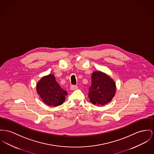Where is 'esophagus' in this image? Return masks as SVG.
Wrapping results in <instances>:
<instances>
[{
    "label": "esophagus",
    "mask_w": 154,
    "mask_h": 154,
    "mask_svg": "<svg viewBox=\"0 0 154 154\" xmlns=\"http://www.w3.org/2000/svg\"><path fill=\"white\" fill-rule=\"evenodd\" d=\"M70 88H71V89L72 91H74V90H76L78 89V86L76 85H71Z\"/></svg>",
    "instance_id": "obj_1"
}]
</instances>
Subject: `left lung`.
I'll use <instances>...</instances> for the list:
<instances>
[{
    "mask_svg": "<svg viewBox=\"0 0 154 154\" xmlns=\"http://www.w3.org/2000/svg\"><path fill=\"white\" fill-rule=\"evenodd\" d=\"M116 90L115 82L109 76L100 71L93 72L88 93L91 102L97 106L104 105L112 100Z\"/></svg>",
    "mask_w": 154,
    "mask_h": 154,
    "instance_id": "obj_1",
    "label": "left lung"
}]
</instances>
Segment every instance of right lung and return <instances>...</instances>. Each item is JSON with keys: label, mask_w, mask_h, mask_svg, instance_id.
Masks as SVG:
<instances>
[{"label": "right lung", "mask_w": 154, "mask_h": 154, "mask_svg": "<svg viewBox=\"0 0 154 154\" xmlns=\"http://www.w3.org/2000/svg\"><path fill=\"white\" fill-rule=\"evenodd\" d=\"M37 92L42 101L48 106L57 107L65 100L67 92L60 87L54 75L42 77L37 84Z\"/></svg>", "instance_id": "1"}]
</instances>
